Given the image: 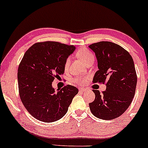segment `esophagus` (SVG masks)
<instances>
[{"instance_id": "obj_1", "label": "esophagus", "mask_w": 148, "mask_h": 148, "mask_svg": "<svg viewBox=\"0 0 148 148\" xmlns=\"http://www.w3.org/2000/svg\"><path fill=\"white\" fill-rule=\"evenodd\" d=\"M79 90H80V92H85V91H87L86 89H85V88H79Z\"/></svg>"}]
</instances>
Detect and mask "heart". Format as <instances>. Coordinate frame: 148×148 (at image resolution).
<instances>
[{
	"instance_id": "heart-1",
	"label": "heart",
	"mask_w": 148,
	"mask_h": 148,
	"mask_svg": "<svg viewBox=\"0 0 148 148\" xmlns=\"http://www.w3.org/2000/svg\"><path fill=\"white\" fill-rule=\"evenodd\" d=\"M77 56L78 58H80L82 61L85 62V63H88L92 60H94V55L93 53L90 51V50L86 48H81L77 51ZM70 63V58H67L66 62L64 63V69L65 71H67L69 68ZM88 77L87 76H83V77H76L74 79V82L75 83L79 84V85H83L84 84L86 83Z\"/></svg>"
}]
</instances>
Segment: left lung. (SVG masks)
Wrapping results in <instances>:
<instances>
[{
	"label": "left lung",
	"instance_id": "obj_1",
	"mask_svg": "<svg viewBox=\"0 0 148 148\" xmlns=\"http://www.w3.org/2000/svg\"><path fill=\"white\" fill-rule=\"evenodd\" d=\"M95 52L98 70L93 83H106L105 91L100 94L93 90L95 99L90 103L95 116L112 120L123 114L131 104L137 85L134 62L123 47L110 42H99L89 46Z\"/></svg>",
	"mask_w": 148,
	"mask_h": 148
}]
</instances>
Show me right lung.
<instances>
[{
    "label": "right lung",
    "mask_w": 148,
    "mask_h": 148,
    "mask_svg": "<svg viewBox=\"0 0 148 148\" xmlns=\"http://www.w3.org/2000/svg\"><path fill=\"white\" fill-rule=\"evenodd\" d=\"M75 47L57 42L33 44L19 65L20 99L34 118L45 123L56 121L68 112L77 87L68 85L55 92L52 82L64 73V63Z\"/></svg>",
    "instance_id": "add662e5"
}]
</instances>
